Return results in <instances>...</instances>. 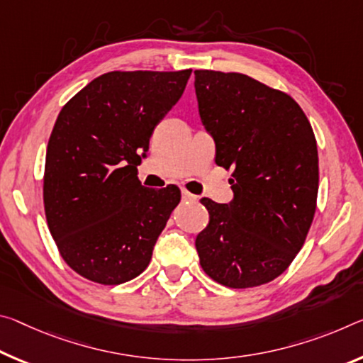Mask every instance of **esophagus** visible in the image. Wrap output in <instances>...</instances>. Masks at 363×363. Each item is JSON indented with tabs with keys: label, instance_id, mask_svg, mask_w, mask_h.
<instances>
[{
	"label": "esophagus",
	"instance_id": "obj_1",
	"mask_svg": "<svg viewBox=\"0 0 363 363\" xmlns=\"http://www.w3.org/2000/svg\"><path fill=\"white\" fill-rule=\"evenodd\" d=\"M181 194H182V200H184V202H195V200H197V195L191 194L189 191H186V189H182Z\"/></svg>",
	"mask_w": 363,
	"mask_h": 363
}]
</instances>
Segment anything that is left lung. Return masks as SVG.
Instances as JSON below:
<instances>
[{"label":"left lung","mask_w":363,"mask_h":363,"mask_svg":"<svg viewBox=\"0 0 363 363\" xmlns=\"http://www.w3.org/2000/svg\"><path fill=\"white\" fill-rule=\"evenodd\" d=\"M205 129L216 164L233 169L234 200L200 202L210 221L195 239L200 264L233 289L283 274L306 242L318 195V152L312 125L286 91L240 72L195 71Z\"/></svg>","instance_id":"8db88e82"}]
</instances>
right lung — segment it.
<instances>
[{
    "label": "right lung",
    "instance_id": "obj_1",
    "mask_svg": "<svg viewBox=\"0 0 363 363\" xmlns=\"http://www.w3.org/2000/svg\"><path fill=\"white\" fill-rule=\"evenodd\" d=\"M191 74L106 72L57 114L45 160V216L61 258L82 278L116 286L150 263L181 192L143 187L137 166Z\"/></svg>",
    "mask_w": 363,
    "mask_h": 363
}]
</instances>
